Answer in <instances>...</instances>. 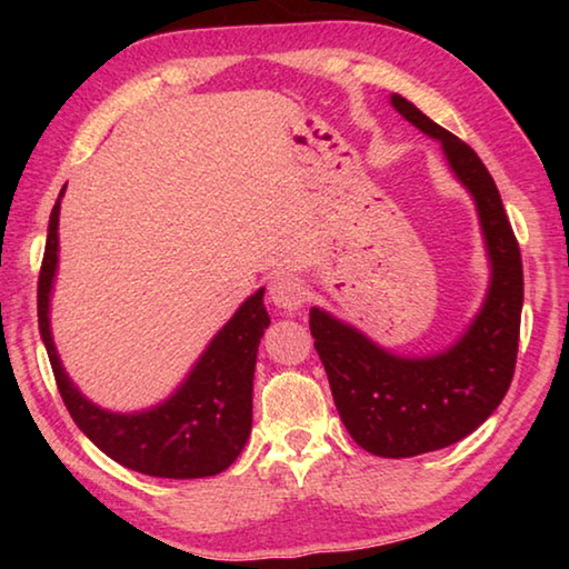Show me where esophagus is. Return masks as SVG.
<instances>
[{
    "instance_id": "1",
    "label": "esophagus",
    "mask_w": 569,
    "mask_h": 569,
    "mask_svg": "<svg viewBox=\"0 0 569 569\" xmlns=\"http://www.w3.org/2000/svg\"><path fill=\"white\" fill-rule=\"evenodd\" d=\"M268 298H271L273 306L283 308V311H296L306 301V288L296 276L281 273L268 283Z\"/></svg>"
}]
</instances>
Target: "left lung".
Returning <instances> with one entry per match:
<instances>
[{
  "label": "left lung",
  "instance_id": "8db88e82",
  "mask_svg": "<svg viewBox=\"0 0 569 569\" xmlns=\"http://www.w3.org/2000/svg\"><path fill=\"white\" fill-rule=\"evenodd\" d=\"M391 104L419 130L441 140L451 170L477 200L492 258L485 308L465 339L429 359L393 356L351 326L311 308L313 346L349 435L371 455L403 459L465 439L502 403L515 377L525 276L502 198L477 152L401 94H391Z\"/></svg>",
  "mask_w": 569,
  "mask_h": 569
}]
</instances>
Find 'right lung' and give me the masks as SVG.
Wrapping results in <instances>:
<instances>
[{
	"label": "right lung",
	"mask_w": 569,
	"mask_h": 569,
	"mask_svg": "<svg viewBox=\"0 0 569 569\" xmlns=\"http://www.w3.org/2000/svg\"><path fill=\"white\" fill-rule=\"evenodd\" d=\"M64 192V188H62ZM60 192V198H62ZM60 198L50 216L44 258L37 281V319L57 389L70 417L94 447L118 465L150 477H213L233 465L253 421V371L261 336L268 329L263 288L238 308L210 341L178 393L142 413H110L82 397L67 379L50 333V288L57 268Z\"/></svg>",
	"instance_id": "right-lung-1"
}]
</instances>
